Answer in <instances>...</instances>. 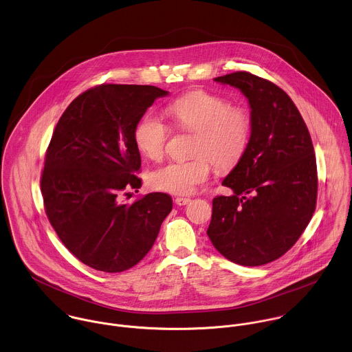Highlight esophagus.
<instances>
[{
    "mask_svg": "<svg viewBox=\"0 0 352 352\" xmlns=\"http://www.w3.org/2000/svg\"><path fill=\"white\" fill-rule=\"evenodd\" d=\"M189 203H190V199H188V197H177L175 199V204L177 206H186Z\"/></svg>",
    "mask_w": 352,
    "mask_h": 352,
    "instance_id": "1",
    "label": "esophagus"
}]
</instances>
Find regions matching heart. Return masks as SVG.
I'll list each match as a JSON object with an SVG mask.
<instances>
[{
    "label": "heart",
    "instance_id": "1",
    "mask_svg": "<svg viewBox=\"0 0 352 352\" xmlns=\"http://www.w3.org/2000/svg\"><path fill=\"white\" fill-rule=\"evenodd\" d=\"M167 114L174 124L196 132L190 160H173L157 167L149 175L152 188L171 195H190L211 177L212 166L219 170L234 168L249 146L253 117L250 110L228 98L204 91H190L171 102ZM171 135L170 126L155 114H145L135 128V142L151 160L164 156Z\"/></svg>",
    "mask_w": 352,
    "mask_h": 352
}]
</instances>
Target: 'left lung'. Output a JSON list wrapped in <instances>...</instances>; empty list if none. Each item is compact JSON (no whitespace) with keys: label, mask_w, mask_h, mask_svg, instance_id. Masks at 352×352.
Here are the masks:
<instances>
[{"label":"left lung","mask_w":352,"mask_h":352,"mask_svg":"<svg viewBox=\"0 0 352 352\" xmlns=\"http://www.w3.org/2000/svg\"><path fill=\"white\" fill-rule=\"evenodd\" d=\"M214 81L238 88L253 117L246 153L223 179L232 196L212 201L207 234L227 260L258 267L288 252L317 201V163L310 133L291 98L270 80L234 72Z\"/></svg>","instance_id":"obj_1"}]
</instances>
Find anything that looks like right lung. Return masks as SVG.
<instances>
[{
  "instance_id": "right-lung-1",
  "label": "right lung",
  "mask_w": 352,
  "mask_h": 352,
  "mask_svg": "<svg viewBox=\"0 0 352 352\" xmlns=\"http://www.w3.org/2000/svg\"><path fill=\"white\" fill-rule=\"evenodd\" d=\"M167 94L153 85H96L72 102L53 132L41 178L45 211L67 249L96 271L140 263L173 210L159 192L122 201L141 186L135 128Z\"/></svg>"
}]
</instances>
